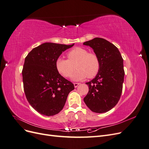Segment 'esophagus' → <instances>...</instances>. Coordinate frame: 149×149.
<instances>
[{
    "label": "esophagus",
    "instance_id": "obj_1",
    "mask_svg": "<svg viewBox=\"0 0 149 149\" xmlns=\"http://www.w3.org/2000/svg\"><path fill=\"white\" fill-rule=\"evenodd\" d=\"M79 84H80L79 83H74V88H77Z\"/></svg>",
    "mask_w": 149,
    "mask_h": 149
}]
</instances>
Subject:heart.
I'll return each mask as SVG.
<instances>
[{"label":"heart","instance_id":"heart-1","mask_svg":"<svg viewBox=\"0 0 149 149\" xmlns=\"http://www.w3.org/2000/svg\"><path fill=\"white\" fill-rule=\"evenodd\" d=\"M68 60L58 58L56 60V68L61 76L73 81H80L86 78L94 77L100 69V61L95 53H89L86 49L76 47L67 53Z\"/></svg>","mask_w":149,"mask_h":149}]
</instances>
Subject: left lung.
Returning a JSON list of instances; mask_svg holds the SVG:
<instances>
[{
  "mask_svg": "<svg viewBox=\"0 0 149 149\" xmlns=\"http://www.w3.org/2000/svg\"><path fill=\"white\" fill-rule=\"evenodd\" d=\"M91 47L100 61V69L91 81L84 101L90 110L103 113L112 109L120 100L124 78L123 58L115 45L102 38L83 43Z\"/></svg>",
  "mask_w": 149,
  "mask_h": 149,
  "instance_id": "1",
  "label": "left lung"
}]
</instances>
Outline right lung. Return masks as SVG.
Here are the masks:
<instances>
[{"label":"right lung","instance_id":"obj_1","mask_svg":"<svg viewBox=\"0 0 149 149\" xmlns=\"http://www.w3.org/2000/svg\"><path fill=\"white\" fill-rule=\"evenodd\" d=\"M74 45L45 43L25 57L22 70L24 89L28 102L40 114L54 116L63 109L74 84L58 73L56 60Z\"/></svg>","mask_w":149,"mask_h":149}]
</instances>
